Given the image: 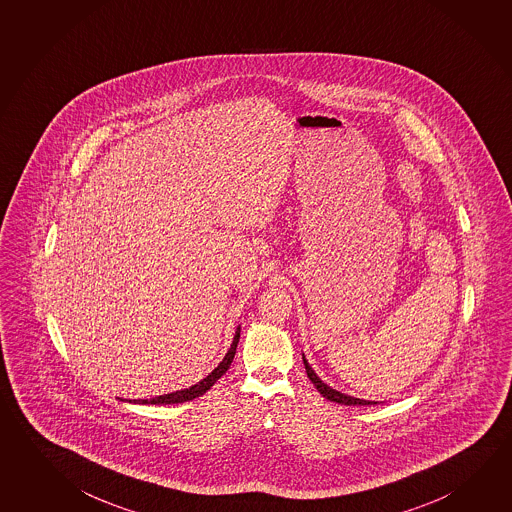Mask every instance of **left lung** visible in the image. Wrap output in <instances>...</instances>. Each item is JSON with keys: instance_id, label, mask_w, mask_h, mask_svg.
<instances>
[{"instance_id": "8db88e82", "label": "left lung", "mask_w": 512, "mask_h": 512, "mask_svg": "<svg viewBox=\"0 0 512 512\" xmlns=\"http://www.w3.org/2000/svg\"><path fill=\"white\" fill-rule=\"evenodd\" d=\"M303 364H305L308 379L314 382V386H316L317 391H319L325 399L337 402V404H344V406H373V404H377V402H373V400L355 399V397H350V395H344L341 391L332 390V388H330L328 384H325V382L321 381V379L317 377L316 373H314V370L310 368V364L307 363L305 355H303Z\"/></svg>"}]
</instances>
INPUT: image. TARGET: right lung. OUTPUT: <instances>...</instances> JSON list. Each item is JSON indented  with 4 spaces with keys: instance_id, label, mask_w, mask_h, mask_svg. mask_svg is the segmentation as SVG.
<instances>
[{
    "instance_id": "add662e5",
    "label": "right lung",
    "mask_w": 512,
    "mask_h": 512,
    "mask_svg": "<svg viewBox=\"0 0 512 512\" xmlns=\"http://www.w3.org/2000/svg\"><path fill=\"white\" fill-rule=\"evenodd\" d=\"M238 341H240V326H238V330H236L233 344H231L229 352L223 357L222 363L218 364L213 372L205 377L204 381L198 382V384L187 388V390L175 391V393H168V395H160V397H155V399L133 400V402H135V404H137V402H139V404H178V402H187V400H193L196 399V397H200V395H204L205 391L211 390L214 386V382L218 381L223 373L229 370V366L233 363L234 354H236Z\"/></svg>"
}]
</instances>
